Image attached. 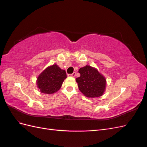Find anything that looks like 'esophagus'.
I'll use <instances>...</instances> for the list:
<instances>
[{"label":"esophagus","instance_id":"esophagus-1","mask_svg":"<svg viewBox=\"0 0 147 147\" xmlns=\"http://www.w3.org/2000/svg\"><path fill=\"white\" fill-rule=\"evenodd\" d=\"M75 75H76V73H75V72H74V73L71 74H68V76H69V77H75Z\"/></svg>","mask_w":147,"mask_h":147}]
</instances>
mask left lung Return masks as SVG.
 Masks as SVG:
<instances>
[{"label":"left lung","mask_w":147,"mask_h":147,"mask_svg":"<svg viewBox=\"0 0 147 147\" xmlns=\"http://www.w3.org/2000/svg\"><path fill=\"white\" fill-rule=\"evenodd\" d=\"M80 76L76 78L78 87L83 94L88 97L101 96L105 91L106 80L96 69L86 65L79 69Z\"/></svg>","instance_id":"1"}]
</instances>
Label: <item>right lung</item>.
<instances>
[{
	"instance_id": "1",
	"label": "right lung",
	"mask_w": 147,
	"mask_h": 147,
	"mask_svg": "<svg viewBox=\"0 0 147 147\" xmlns=\"http://www.w3.org/2000/svg\"><path fill=\"white\" fill-rule=\"evenodd\" d=\"M66 78L65 71L54 64L48 67L40 74L37 80V87L41 92L53 94L59 90Z\"/></svg>"
}]
</instances>
